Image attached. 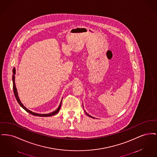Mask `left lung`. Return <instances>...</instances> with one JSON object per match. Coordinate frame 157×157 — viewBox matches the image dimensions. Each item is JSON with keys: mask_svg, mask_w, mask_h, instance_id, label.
I'll return each instance as SVG.
<instances>
[{"mask_svg": "<svg viewBox=\"0 0 157 157\" xmlns=\"http://www.w3.org/2000/svg\"><path fill=\"white\" fill-rule=\"evenodd\" d=\"M85 113H86V115H88V116H89V117H91V118H94V117H92V116H90V115H89V114H88V113H86V112H85Z\"/></svg>", "mask_w": 157, "mask_h": 157, "instance_id": "8db88e82", "label": "left lung"}]
</instances>
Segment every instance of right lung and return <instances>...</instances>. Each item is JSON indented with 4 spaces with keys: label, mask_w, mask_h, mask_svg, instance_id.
Listing matches in <instances>:
<instances>
[{
    "label": "right lung",
    "mask_w": 157,
    "mask_h": 157,
    "mask_svg": "<svg viewBox=\"0 0 157 157\" xmlns=\"http://www.w3.org/2000/svg\"><path fill=\"white\" fill-rule=\"evenodd\" d=\"M13 75H12V81H13V92H14V95H15V98H16V100H17V102L19 103V104L21 105V106L23 108L26 112H28V113H29L30 114H32V115H35V116H38V117H51V116H52V115H55V114H56L59 111L60 108V106H61V104H62V99H61V101H60V103L59 106H58V109H56L55 111H54L53 112H51V113H43V114H42V113H36V112H32V111H30L29 109H28V108H26L23 105L22 103L21 102V100L19 99V96H18V94H17V89H16V85H15V74H16V69H15V67H14V68L13 69Z\"/></svg>",
    "instance_id": "right-lung-1"
}]
</instances>
